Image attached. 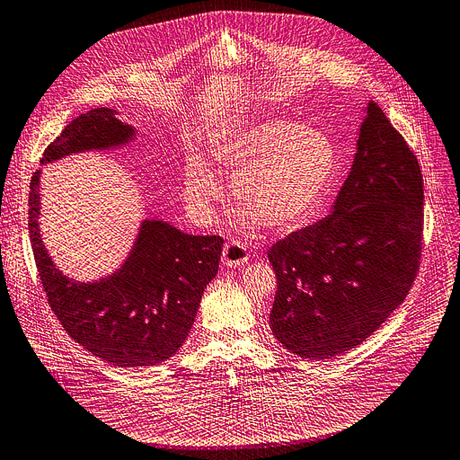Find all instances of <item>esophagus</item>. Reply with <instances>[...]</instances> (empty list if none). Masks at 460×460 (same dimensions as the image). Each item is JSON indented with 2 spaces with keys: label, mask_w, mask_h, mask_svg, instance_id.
I'll return each mask as SVG.
<instances>
[{
  "label": "esophagus",
  "mask_w": 460,
  "mask_h": 460,
  "mask_svg": "<svg viewBox=\"0 0 460 460\" xmlns=\"http://www.w3.org/2000/svg\"><path fill=\"white\" fill-rule=\"evenodd\" d=\"M249 259L247 255V249L242 242L238 240H231L229 243H226L224 252H222V261L227 268H236V266H242L245 264Z\"/></svg>",
  "instance_id": "obj_1"
}]
</instances>
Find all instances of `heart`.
<instances>
[{"label":"heart","mask_w":460,"mask_h":460,"mask_svg":"<svg viewBox=\"0 0 460 460\" xmlns=\"http://www.w3.org/2000/svg\"><path fill=\"white\" fill-rule=\"evenodd\" d=\"M213 157L233 178L231 194L243 215L277 233L297 231L312 220L338 166L336 146L324 134L286 119L231 132ZM183 192L198 218H213L222 187L203 163L189 166Z\"/></svg>","instance_id":"obj_1"}]
</instances>
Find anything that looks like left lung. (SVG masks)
I'll return each mask as SVG.
<instances>
[{
	"instance_id": "8db88e82",
	"label": "left lung",
	"mask_w": 460,
	"mask_h": 460,
	"mask_svg": "<svg viewBox=\"0 0 460 460\" xmlns=\"http://www.w3.org/2000/svg\"><path fill=\"white\" fill-rule=\"evenodd\" d=\"M420 164L370 101L352 169L326 218L271 245L277 275L270 326L301 358L361 345L405 301L420 266Z\"/></svg>"
}]
</instances>
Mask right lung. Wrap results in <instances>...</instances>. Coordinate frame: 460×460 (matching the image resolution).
I'll return each instance as SVG.
<instances>
[{"label": "right lung", "instance_id": "1", "mask_svg": "<svg viewBox=\"0 0 460 460\" xmlns=\"http://www.w3.org/2000/svg\"><path fill=\"white\" fill-rule=\"evenodd\" d=\"M110 108L73 119L40 163L127 145L136 128ZM40 171L31 178L29 236L48 303L69 336L93 356L146 368L172 358L192 328L203 289L218 273L222 236L187 234L163 220H145L128 259L106 279L76 282L57 270L41 242Z\"/></svg>", "mask_w": 460, "mask_h": 460}]
</instances>
